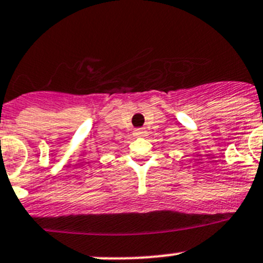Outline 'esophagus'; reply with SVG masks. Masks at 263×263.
Wrapping results in <instances>:
<instances>
[{
	"mask_svg": "<svg viewBox=\"0 0 263 263\" xmlns=\"http://www.w3.org/2000/svg\"><path fill=\"white\" fill-rule=\"evenodd\" d=\"M135 136H136V137H145V136H146V131H145L144 128H137L136 131H135Z\"/></svg>",
	"mask_w": 263,
	"mask_h": 263,
	"instance_id": "34e87169",
	"label": "esophagus"
}]
</instances>
